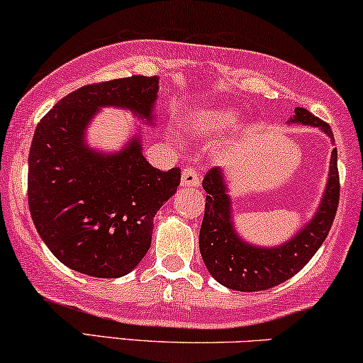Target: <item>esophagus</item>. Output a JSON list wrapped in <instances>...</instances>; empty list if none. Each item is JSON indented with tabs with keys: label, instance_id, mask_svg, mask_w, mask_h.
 <instances>
[{
	"label": "esophagus",
	"instance_id": "esophagus-1",
	"mask_svg": "<svg viewBox=\"0 0 363 363\" xmlns=\"http://www.w3.org/2000/svg\"><path fill=\"white\" fill-rule=\"evenodd\" d=\"M201 184V176L197 172L196 167H186L182 171V177H181V186L182 187H199Z\"/></svg>",
	"mask_w": 363,
	"mask_h": 363
}]
</instances>
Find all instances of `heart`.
Returning <instances> with one entry per match:
<instances>
[{
	"mask_svg": "<svg viewBox=\"0 0 363 363\" xmlns=\"http://www.w3.org/2000/svg\"><path fill=\"white\" fill-rule=\"evenodd\" d=\"M238 122H240L238 110L226 105L199 108L189 116V127L197 134H218L233 128Z\"/></svg>",
	"mask_w": 363,
	"mask_h": 363,
	"instance_id": "obj_1",
	"label": "heart"
}]
</instances>
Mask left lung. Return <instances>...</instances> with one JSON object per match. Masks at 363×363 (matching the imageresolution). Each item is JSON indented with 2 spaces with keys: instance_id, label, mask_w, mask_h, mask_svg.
I'll return each instance as SVG.
<instances>
[{
  "instance_id": "1",
  "label": "left lung",
  "mask_w": 363,
  "mask_h": 363,
  "mask_svg": "<svg viewBox=\"0 0 363 363\" xmlns=\"http://www.w3.org/2000/svg\"><path fill=\"white\" fill-rule=\"evenodd\" d=\"M290 123L322 128L335 142L328 123L320 121L306 108L296 107ZM206 196L204 218L199 231V250L206 268L223 286L236 291H261L286 281L300 272L318 247L323 245L332 228L340 197V177L337 169V149L330 157V174L322 203L313 218L279 246H253L238 235L233 224L231 197L221 167L209 169L203 179Z\"/></svg>"
}]
</instances>
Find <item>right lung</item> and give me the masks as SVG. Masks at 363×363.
I'll list each match as a JSON object with an SVG mask.
<instances>
[{
  "label": "right lung",
  "mask_w": 363,
  "mask_h": 363,
  "mask_svg": "<svg viewBox=\"0 0 363 363\" xmlns=\"http://www.w3.org/2000/svg\"><path fill=\"white\" fill-rule=\"evenodd\" d=\"M159 77L85 85L41 118L28 155V204L36 231L68 268L95 278L130 273L149 251L154 216L177 191L181 169L164 172L134 135L116 154L86 147L102 107L127 108L154 123Z\"/></svg>",
  "instance_id": "obj_1"
}]
</instances>
